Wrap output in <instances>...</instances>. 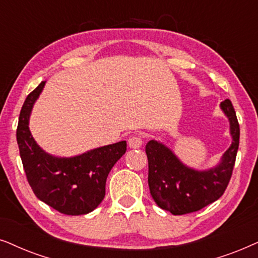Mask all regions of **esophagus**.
<instances>
[{"instance_id": "34e87169", "label": "esophagus", "mask_w": 258, "mask_h": 258, "mask_svg": "<svg viewBox=\"0 0 258 258\" xmlns=\"http://www.w3.org/2000/svg\"><path fill=\"white\" fill-rule=\"evenodd\" d=\"M143 145V139L142 137L139 136H133L131 138L128 139V146L131 147V149H139L140 146Z\"/></svg>"}]
</instances>
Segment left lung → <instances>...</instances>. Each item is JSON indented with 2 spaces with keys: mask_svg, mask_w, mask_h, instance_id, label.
Here are the masks:
<instances>
[{
  "mask_svg": "<svg viewBox=\"0 0 258 258\" xmlns=\"http://www.w3.org/2000/svg\"><path fill=\"white\" fill-rule=\"evenodd\" d=\"M221 109L229 120L232 142L219 163L211 169H192L181 163L172 150L157 140L146 144L150 192L163 210L176 216L190 214L214 203L224 194L239 145V125L229 99L221 102Z\"/></svg>",
  "mask_w": 258,
  "mask_h": 258,
  "instance_id": "8db88e82",
  "label": "left lung"
}]
</instances>
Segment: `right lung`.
<instances>
[{
	"mask_svg": "<svg viewBox=\"0 0 258 258\" xmlns=\"http://www.w3.org/2000/svg\"><path fill=\"white\" fill-rule=\"evenodd\" d=\"M42 81L27 97L20 112L16 139L27 179L40 201L61 214L92 212L105 197L106 179L126 152V142L106 145L74 157H56L37 145L29 130L34 104L43 91Z\"/></svg>",
	"mask_w": 258,
	"mask_h": 258,
	"instance_id": "add662e5",
	"label": "right lung"
}]
</instances>
